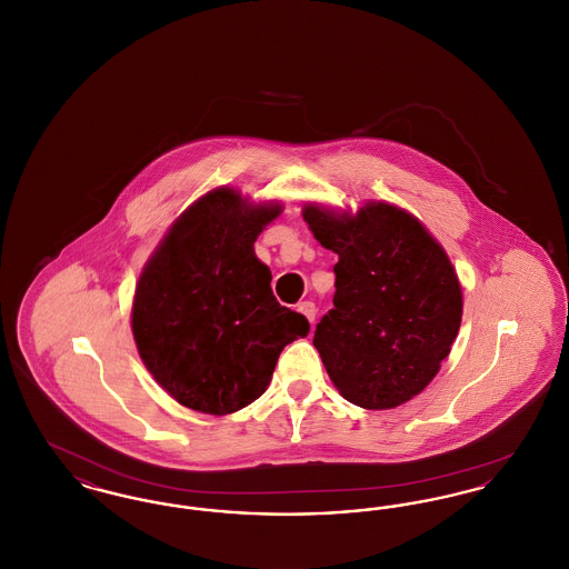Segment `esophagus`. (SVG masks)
I'll use <instances>...</instances> for the list:
<instances>
[{
	"instance_id": "34e87169",
	"label": "esophagus",
	"mask_w": 569,
	"mask_h": 569,
	"mask_svg": "<svg viewBox=\"0 0 569 569\" xmlns=\"http://www.w3.org/2000/svg\"><path fill=\"white\" fill-rule=\"evenodd\" d=\"M297 311H300L311 325H313V320H316V305L311 302V300H302V302H298Z\"/></svg>"
}]
</instances>
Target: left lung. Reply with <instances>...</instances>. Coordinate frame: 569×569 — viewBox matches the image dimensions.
I'll list each match as a JSON object with an SVG mask.
<instances>
[{"mask_svg": "<svg viewBox=\"0 0 569 569\" xmlns=\"http://www.w3.org/2000/svg\"><path fill=\"white\" fill-rule=\"evenodd\" d=\"M302 219L339 256L335 309L313 335L328 378L353 406H403L459 335L462 290L446 249L418 217L381 200L353 216L311 202Z\"/></svg>", "mask_w": 569, "mask_h": 569, "instance_id": "obj_1", "label": "left lung"}]
</instances>
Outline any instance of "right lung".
Instances as JSON below:
<instances>
[{"label":"right lung","mask_w":569,"mask_h":569,"mask_svg":"<svg viewBox=\"0 0 569 569\" xmlns=\"http://www.w3.org/2000/svg\"><path fill=\"white\" fill-rule=\"evenodd\" d=\"M281 202L234 188L207 191L174 219L136 283L132 335L163 390L200 413L226 416L271 383L281 350L309 322L272 297L253 243Z\"/></svg>","instance_id":"add662e5"}]
</instances>
